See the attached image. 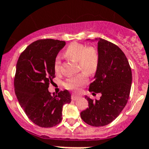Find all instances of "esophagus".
Listing matches in <instances>:
<instances>
[{
    "mask_svg": "<svg viewBox=\"0 0 149 149\" xmlns=\"http://www.w3.org/2000/svg\"><path fill=\"white\" fill-rule=\"evenodd\" d=\"M79 98H80V96L77 95H72L71 96V99L73 100V101H76V100H78Z\"/></svg>",
    "mask_w": 149,
    "mask_h": 149,
    "instance_id": "1",
    "label": "esophagus"
}]
</instances>
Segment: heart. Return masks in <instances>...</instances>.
Segmentation results:
<instances>
[{"mask_svg": "<svg viewBox=\"0 0 149 149\" xmlns=\"http://www.w3.org/2000/svg\"><path fill=\"white\" fill-rule=\"evenodd\" d=\"M65 54L67 57L78 62L80 70L84 73L69 78L65 81V87L67 88L78 90L88 81L87 75L94 74L96 72L99 64L98 51L94 47H87L81 43L73 42L68 45L65 50ZM54 67L56 72H59L61 68V59L59 56L56 57Z\"/></svg>", "mask_w": 149, "mask_h": 149, "instance_id": "1", "label": "heart"}]
</instances>
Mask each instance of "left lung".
Instances as JSON below:
<instances>
[{
  "instance_id": "obj_1",
  "label": "left lung",
  "mask_w": 149,
  "mask_h": 149,
  "mask_svg": "<svg viewBox=\"0 0 149 149\" xmlns=\"http://www.w3.org/2000/svg\"><path fill=\"white\" fill-rule=\"evenodd\" d=\"M98 41L99 64L89 91L93 95L100 93L101 96L93 101L86 95L89 107L81 112V119L93 126H106L120 115L129 98L132 81L131 68L122 50L104 39Z\"/></svg>"
}]
</instances>
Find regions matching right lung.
Listing matches in <instances>:
<instances>
[{
  "label": "right lung",
  "instance_id": "1",
  "mask_svg": "<svg viewBox=\"0 0 149 149\" xmlns=\"http://www.w3.org/2000/svg\"><path fill=\"white\" fill-rule=\"evenodd\" d=\"M65 41L44 39L34 42L19 56L15 76V92L19 104L34 123L50 128L62 120V107L70 103L67 90L55 95L48 91L55 77L54 61Z\"/></svg>",
  "mask_w": 149,
  "mask_h": 149
}]
</instances>
